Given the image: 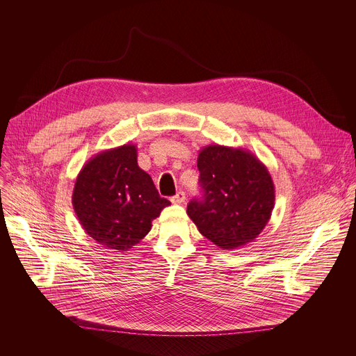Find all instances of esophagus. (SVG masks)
Masks as SVG:
<instances>
[{
	"label": "esophagus",
	"mask_w": 356,
	"mask_h": 356,
	"mask_svg": "<svg viewBox=\"0 0 356 356\" xmlns=\"http://www.w3.org/2000/svg\"><path fill=\"white\" fill-rule=\"evenodd\" d=\"M170 201L173 202V204H183V202L186 201V194L183 191H179L176 195H173L170 198Z\"/></svg>",
	"instance_id": "esophagus-1"
}]
</instances>
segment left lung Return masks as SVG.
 I'll return each mask as SVG.
<instances>
[{
	"label": "left lung",
	"mask_w": 356,
	"mask_h": 356,
	"mask_svg": "<svg viewBox=\"0 0 356 356\" xmlns=\"http://www.w3.org/2000/svg\"><path fill=\"white\" fill-rule=\"evenodd\" d=\"M202 198L187 206L197 229L222 249L253 242L270 220L275 184L268 168L242 147L209 145L198 152Z\"/></svg>",
	"instance_id": "1"
}]
</instances>
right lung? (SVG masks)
<instances>
[{
	"mask_svg": "<svg viewBox=\"0 0 356 356\" xmlns=\"http://www.w3.org/2000/svg\"><path fill=\"white\" fill-rule=\"evenodd\" d=\"M72 202L88 236L106 249L128 250L152 228L170 201L138 166V147L127 143L101 150L77 175Z\"/></svg>",
	"mask_w": 356,
	"mask_h": 356,
	"instance_id": "add662e5",
	"label": "right lung"
}]
</instances>
